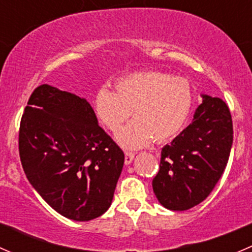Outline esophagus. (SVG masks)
<instances>
[{
    "label": "esophagus",
    "mask_w": 252,
    "mask_h": 252,
    "mask_svg": "<svg viewBox=\"0 0 252 252\" xmlns=\"http://www.w3.org/2000/svg\"><path fill=\"white\" fill-rule=\"evenodd\" d=\"M134 156H135V154H134V152L126 151V159H124L126 164L131 163V162H133V159H134Z\"/></svg>",
    "instance_id": "obj_1"
}]
</instances>
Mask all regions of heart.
<instances>
[{
	"label": "heart",
	"mask_w": 252,
	"mask_h": 252,
	"mask_svg": "<svg viewBox=\"0 0 252 252\" xmlns=\"http://www.w3.org/2000/svg\"><path fill=\"white\" fill-rule=\"evenodd\" d=\"M192 105V91L184 78H172L158 70L134 72L118 78L114 91L101 88L94 97L96 118L117 131L133 113L131 123L117 134L126 149L171 140L182 131Z\"/></svg>",
	"instance_id": "obj_1"
}]
</instances>
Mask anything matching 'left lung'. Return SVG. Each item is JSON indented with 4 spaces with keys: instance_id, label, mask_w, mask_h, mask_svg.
<instances>
[{
    "instance_id": "obj_1",
    "label": "left lung",
    "mask_w": 252,
    "mask_h": 252,
    "mask_svg": "<svg viewBox=\"0 0 252 252\" xmlns=\"http://www.w3.org/2000/svg\"><path fill=\"white\" fill-rule=\"evenodd\" d=\"M232 144L227 103L205 95L192 123L161 151L159 171L152 180L161 205L185 211L204 201L227 167Z\"/></svg>"
}]
</instances>
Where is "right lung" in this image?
<instances>
[{
	"label": "right lung",
	"mask_w": 252,
	"mask_h": 252,
	"mask_svg": "<svg viewBox=\"0 0 252 252\" xmlns=\"http://www.w3.org/2000/svg\"><path fill=\"white\" fill-rule=\"evenodd\" d=\"M18 145L28 180L53 210L74 220L108 210L124 152L98 126L88 101L37 86L22 116Z\"/></svg>",
	"instance_id": "right-lung-1"
}]
</instances>
